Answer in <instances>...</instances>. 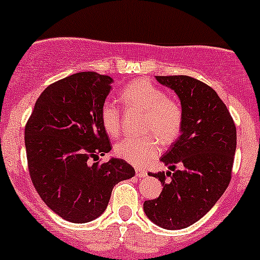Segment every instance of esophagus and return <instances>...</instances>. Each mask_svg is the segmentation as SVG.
Here are the masks:
<instances>
[{"label": "esophagus", "instance_id": "34e87169", "mask_svg": "<svg viewBox=\"0 0 260 260\" xmlns=\"http://www.w3.org/2000/svg\"><path fill=\"white\" fill-rule=\"evenodd\" d=\"M136 176L137 177H145V176H147V172L145 171V170H140V169H137L136 170Z\"/></svg>", "mask_w": 260, "mask_h": 260}]
</instances>
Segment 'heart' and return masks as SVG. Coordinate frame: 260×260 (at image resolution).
Wrapping results in <instances>:
<instances>
[{
	"label": "heart",
	"instance_id": "obj_1",
	"mask_svg": "<svg viewBox=\"0 0 260 260\" xmlns=\"http://www.w3.org/2000/svg\"><path fill=\"white\" fill-rule=\"evenodd\" d=\"M119 96L127 109L145 113L143 132L153 136L124 138L115 145L114 153L135 166H145L161 151L158 138L165 145L179 138L183 125L182 107L176 99L167 96L164 89L147 79L128 83ZM101 122L109 136L119 135L122 128L119 108L111 102H106L101 108Z\"/></svg>",
	"mask_w": 260,
	"mask_h": 260
}]
</instances>
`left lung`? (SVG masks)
I'll use <instances>...</instances> for the list:
<instances>
[{
    "instance_id": "left-lung-1",
    "label": "left lung",
    "mask_w": 260,
    "mask_h": 260,
    "mask_svg": "<svg viewBox=\"0 0 260 260\" xmlns=\"http://www.w3.org/2000/svg\"><path fill=\"white\" fill-rule=\"evenodd\" d=\"M156 79L179 95L183 125L179 140L161 157L174 172L151 174L164 188L158 198L145 201L143 209L158 226L183 229L210 211L229 186L237 128L224 102L208 84L187 75Z\"/></svg>"
}]
</instances>
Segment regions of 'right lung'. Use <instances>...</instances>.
<instances>
[{"label": "right lung", "instance_id": "right-lung-1", "mask_svg": "<svg viewBox=\"0 0 260 260\" xmlns=\"http://www.w3.org/2000/svg\"><path fill=\"white\" fill-rule=\"evenodd\" d=\"M112 79L83 72L50 84L36 101L25 127L28 174L44 203L70 222L103 214L118 182L135 176L120 158L94 162L112 149L101 108Z\"/></svg>", "mask_w": 260, "mask_h": 260}]
</instances>
